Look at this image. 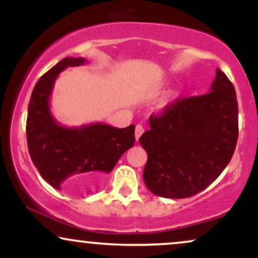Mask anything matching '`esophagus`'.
Wrapping results in <instances>:
<instances>
[{
  "instance_id": "esophagus-1",
  "label": "esophagus",
  "mask_w": 258,
  "mask_h": 258,
  "mask_svg": "<svg viewBox=\"0 0 258 258\" xmlns=\"http://www.w3.org/2000/svg\"><path fill=\"white\" fill-rule=\"evenodd\" d=\"M144 132V127L142 125H137L136 126V132H135V136H136V141H138L139 137H141L142 135H143Z\"/></svg>"
}]
</instances>
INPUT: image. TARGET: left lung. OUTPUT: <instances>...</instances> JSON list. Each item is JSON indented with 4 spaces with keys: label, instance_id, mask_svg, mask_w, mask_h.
<instances>
[{
    "label": "left lung",
    "instance_id": "1",
    "mask_svg": "<svg viewBox=\"0 0 258 258\" xmlns=\"http://www.w3.org/2000/svg\"><path fill=\"white\" fill-rule=\"evenodd\" d=\"M139 143L148 154L143 179L153 194L171 199L207 188L232 159L238 141V102L220 69L209 93L178 99L159 116Z\"/></svg>",
    "mask_w": 258,
    "mask_h": 258
}]
</instances>
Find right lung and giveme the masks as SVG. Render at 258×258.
<instances>
[{"label":"right lung","mask_w":258,"mask_h":258,"mask_svg":"<svg viewBox=\"0 0 258 258\" xmlns=\"http://www.w3.org/2000/svg\"><path fill=\"white\" fill-rule=\"evenodd\" d=\"M87 63L68 57L41 76L31 93L26 139L32 162L53 188L84 194L102 184L123 153L135 144V125L117 128L105 123L65 127L49 109L55 80L69 67Z\"/></svg>","instance_id":"1"}]
</instances>
